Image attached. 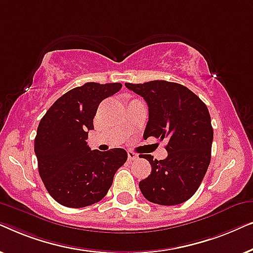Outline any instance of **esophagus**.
<instances>
[{
	"mask_svg": "<svg viewBox=\"0 0 253 253\" xmlns=\"http://www.w3.org/2000/svg\"><path fill=\"white\" fill-rule=\"evenodd\" d=\"M127 158H129V161H133L136 160V159H138V154L134 153L133 151H127Z\"/></svg>",
	"mask_w": 253,
	"mask_h": 253,
	"instance_id": "34e87169",
	"label": "esophagus"
}]
</instances>
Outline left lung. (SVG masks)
<instances>
[{"label":"left lung","mask_w":253,"mask_h":253,"mask_svg":"<svg viewBox=\"0 0 253 253\" xmlns=\"http://www.w3.org/2000/svg\"><path fill=\"white\" fill-rule=\"evenodd\" d=\"M126 86L148 106L144 138L168 139L165 160L139 155L152 166L148 177L139 182L141 193L159 205L186 202L198 190L210 166L213 127L209 109L199 96L177 83L152 81Z\"/></svg>","instance_id":"1"}]
</instances>
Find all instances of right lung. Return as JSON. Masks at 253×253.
<instances>
[{
    "instance_id": "1",
    "label": "right lung",
    "mask_w": 253,
    "mask_h": 253,
    "mask_svg": "<svg viewBox=\"0 0 253 253\" xmlns=\"http://www.w3.org/2000/svg\"><path fill=\"white\" fill-rule=\"evenodd\" d=\"M121 87V83H86L58 98L41 119L34 139L39 175L61 205L79 209L100 202L126 164L123 148L91 151L86 143L100 102Z\"/></svg>"
}]
</instances>
